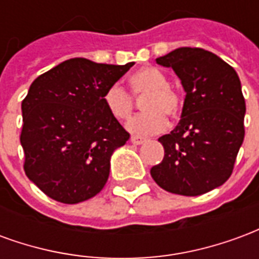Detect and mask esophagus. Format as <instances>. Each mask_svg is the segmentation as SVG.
I'll use <instances>...</instances> for the list:
<instances>
[{"instance_id": "esophagus-1", "label": "esophagus", "mask_w": 259, "mask_h": 259, "mask_svg": "<svg viewBox=\"0 0 259 259\" xmlns=\"http://www.w3.org/2000/svg\"><path fill=\"white\" fill-rule=\"evenodd\" d=\"M130 141L135 144V146H140V144H144L146 143V139H143V137H137V136H133Z\"/></svg>"}]
</instances>
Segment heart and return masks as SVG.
Segmentation results:
<instances>
[{"mask_svg":"<svg viewBox=\"0 0 259 259\" xmlns=\"http://www.w3.org/2000/svg\"><path fill=\"white\" fill-rule=\"evenodd\" d=\"M130 90L136 98H143L141 113L127 123V129L139 136L161 133L166 126V118L175 116L180 108V97L169 85L168 77L157 68L144 66L130 76ZM104 104L113 118L127 120L133 113L135 101L119 84L111 85L104 94Z\"/></svg>","mask_w":259,"mask_h":259,"instance_id":"1","label":"heart"}]
</instances>
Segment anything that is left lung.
Here are the masks:
<instances>
[{"mask_svg": "<svg viewBox=\"0 0 259 259\" xmlns=\"http://www.w3.org/2000/svg\"><path fill=\"white\" fill-rule=\"evenodd\" d=\"M157 64L174 69L186 97L179 124L158 139L165 155L151 168L152 179L174 194H205L230 178L244 140L245 101L239 76L202 48H176Z\"/></svg>", "mask_w": 259, "mask_h": 259, "instance_id": "left-lung-1", "label": "left lung"}]
</instances>
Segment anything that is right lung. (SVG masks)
<instances>
[{
    "label": "right lung",
    "mask_w": 259,
    "mask_h": 259,
    "mask_svg": "<svg viewBox=\"0 0 259 259\" xmlns=\"http://www.w3.org/2000/svg\"><path fill=\"white\" fill-rule=\"evenodd\" d=\"M133 65L72 58L31 83L20 144L26 176L50 198L77 204L104 189L113 151L129 140L104 94Z\"/></svg>",
    "instance_id": "add662e5"
}]
</instances>
